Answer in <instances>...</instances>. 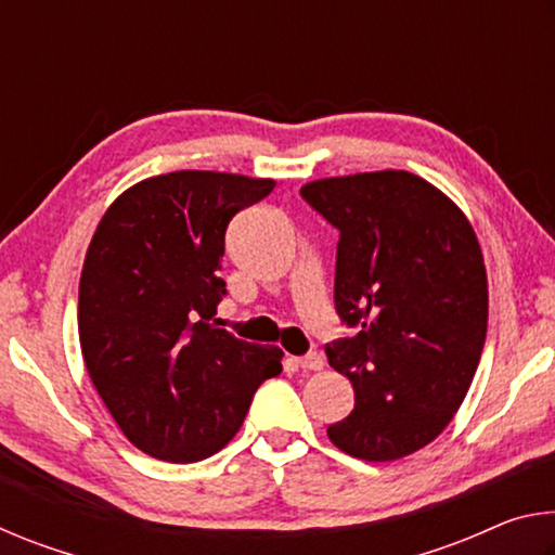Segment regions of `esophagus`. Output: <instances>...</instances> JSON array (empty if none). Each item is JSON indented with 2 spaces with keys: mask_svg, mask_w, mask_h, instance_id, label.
Returning <instances> with one entry per match:
<instances>
[{
  "mask_svg": "<svg viewBox=\"0 0 555 555\" xmlns=\"http://www.w3.org/2000/svg\"><path fill=\"white\" fill-rule=\"evenodd\" d=\"M291 364H296L300 370H323V357L318 352H308L304 357H291Z\"/></svg>",
  "mask_w": 555,
  "mask_h": 555,
  "instance_id": "obj_1",
  "label": "esophagus"
}]
</instances>
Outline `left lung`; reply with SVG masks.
<instances>
[{"label":"left lung","mask_w":555,"mask_h":555,"mask_svg":"<svg viewBox=\"0 0 555 555\" xmlns=\"http://www.w3.org/2000/svg\"><path fill=\"white\" fill-rule=\"evenodd\" d=\"M300 195L340 230L335 308L360 327L325 347L354 389L327 438L367 463L406 457L443 434L480 364V242L443 191L409 171L321 178Z\"/></svg>","instance_id":"left-lung-1"}]
</instances>
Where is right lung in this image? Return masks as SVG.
I'll return each instance as SVG.
<instances>
[{"mask_svg":"<svg viewBox=\"0 0 555 555\" xmlns=\"http://www.w3.org/2000/svg\"><path fill=\"white\" fill-rule=\"evenodd\" d=\"M271 178L173 171L127 188L92 234L78 294L82 360L121 434L195 463L230 443L284 352L218 327V271L234 212Z\"/></svg>","mask_w":555,"mask_h":555,"instance_id":"add662e5","label":"right lung"}]
</instances>
